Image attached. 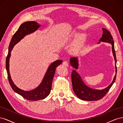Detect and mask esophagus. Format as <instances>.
Listing matches in <instances>:
<instances>
[{"label":"esophagus","instance_id":"1","mask_svg":"<svg viewBox=\"0 0 123 123\" xmlns=\"http://www.w3.org/2000/svg\"><path fill=\"white\" fill-rule=\"evenodd\" d=\"M62 64L64 65V66H66V67H69V63L67 61H65L63 62Z\"/></svg>","mask_w":123,"mask_h":123}]
</instances>
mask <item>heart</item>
I'll use <instances>...</instances> for the list:
<instances>
[{
  "label": "heart",
  "mask_w": 123,
  "mask_h": 123,
  "mask_svg": "<svg viewBox=\"0 0 123 123\" xmlns=\"http://www.w3.org/2000/svg\"><path fill=\"white\" fill-rule=\"evenodd\" d=\"M77 35V33L75 32H72L68 36L66 37L63 38L61 40V43L63 46H67L71 42V38L73 37L76 36ZM85 38L83 35H80L79 37L77 38V39L75 40V42H74V44H73V46L71 48V50L73 52H76L80 50V48H81V46L84 42Z\"/></svg>",
  "instance_id": "b5f03b06"
}]
</instances>
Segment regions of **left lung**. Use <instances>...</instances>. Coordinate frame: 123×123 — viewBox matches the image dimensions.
I'll list each match as a JSON object with an SVG mask.
<instances>
[{
    "label": "left lung",
    "instance_id": "1",
    "mask_svg": "<svg viewBox=\"0 0 123 123\" xmlns=\"http://www.w3.org/2000/svg\"><path fill=\"white\" fill-rule=\"evenodd\" d=\"M103 32L102 37L99 39V43L101 42L108 43L112 45V51L114 58L115 60V75L112 82L107 88L102 90H96L91 89L86 85L81 79L80 76L75 70H73L71 73V80L72 84L73 90L74 91L76 96L81 100H87V101H92V100H98L102 98L109 91L110 88L114 83L117 76V58L114 50V41L111 33L105 28L102 29ZM70 65L74 69H78L79 67V61L77 57H71L70 59Z\"/></svg>",
    "mask_w": 123,
    "mask_h": 123
}]
</instances>
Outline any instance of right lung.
<instances>
[{"mask_svg":"<svg viewBox=\"0 0 123 123\" xmlns=\"http://www.w3.org/2000/svg\"><path fill=\"white\" fill-rule=\"evenodd\" d=\"M40 25L37 22L34 21L25 22L21 24L18 30L13 35L12 39L11 40L9 47L8 54L6 58V67L7 73H8V80L11 87L17 93L19 94L24 98L29 100L43 99L49 95L51 90L52 83L53 79L55 72L56 68L58 65L61 64L62 62V60H57L52 63L48 68L42 83L34 90L27 91H24L18 88L13 82L11 79L9 71V59L11 56V51L14 46L18 42H19L25 35L35 32L40 27Z\"/></svg>","mask_w":123,"mask_h":123,"instance_id":"1","label":"right lung"}]
</instances>
